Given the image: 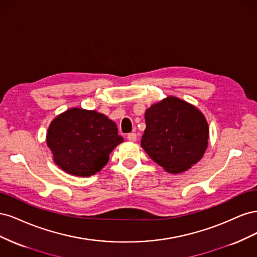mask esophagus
<instances>
[{"label":"esophagus","mask_w":257,"mask_h":257,"mask_svg":"<svg viewBox=\"0 0 257 257\" xmlns=\"http://www.w3.org/2000/svg\"><path fill=\"white\" fill-rule=\"evenodd\" d=\"M126 138H127V141H130V142H136L137 135L135 133H130Z\"/></svg>","instance_id":"esophagus-1"}]
</instances>
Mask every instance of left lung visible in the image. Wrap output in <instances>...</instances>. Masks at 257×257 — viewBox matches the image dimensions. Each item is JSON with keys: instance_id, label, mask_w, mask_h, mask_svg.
I'll list each match as a JSON object with an SVG mask.
<instances>
[{"instance_id": "8db88e82", "label": "left lung", "mask_w": 257, "mask_h": 257, "mask_svg": "<svg viewBox=\"0 0 257 257\" xmlns=\"http://www.w3.org/2000/svg\"><path fill=\"white\" fill-rule=\"evenodd\" d=\"M142 147L169 174H180L200 161L208 147V122L199 109L175 96L145 112Z\"/></svg>"}]
</instances>
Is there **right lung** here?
Here are the masks:
<instances>
[{"label":"right lung","instance_id":"add662e5","mask_svg":"<svg viewBox=\"0 0 257 257\" xmlns=\"http://www.w3.org/2000/svg\"><path fill=\"white\" fill-rule=\"evenodd\" d=\"M46 143L62 170L76 177H90L107 164L123 137L104 113L74 107L51 121Z\"/></svg>","mask_w":257,"mask_h":257}]
</instances>
